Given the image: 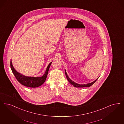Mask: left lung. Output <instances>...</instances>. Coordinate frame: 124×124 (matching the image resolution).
<instances>
[{
    "label": "left lung",
    "mask_w": 124,
    "mask_h": 124,
    "mask_svg": "<svg viewBox=\"0 0 124 124\" xmlns=\"http://www.w3.org/2000/svg\"><path fill=\"white\" fill-rule=\"evenodd\" d=\"M65 76H66V77L67 78V79L68 80V81H69L70 83L71 84H72V85H73L75 87H77V88H83V87H90L92 85L94 84V83L96 81V80H97V79L98 78H97L95 80V81H94V82L91 83H89V84H77L76 83H75L74 82H73V81H72L69 78V77H68V76L67 74V73L66 72V70H65Z\"/></svg>",
    "instance_id": "8db88e82"
}]
</instances>
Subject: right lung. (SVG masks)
Here are the masks:
<instances>
[{
	"label": "right lung",
	"mask_w": 124,
	"mask_h": 124,
	"mask_svg": "<svg viewBox=\"0 0 124 124\" xmlns=\"http://www.w3.org/2000/svg\"><path fill=\"white\" fill-rule=\"evenodd\" d=\"M52 62H51L47 66L44 75L40 77H26L23 75L21 74L19 72L16 71V70L14 69L12 64L11 60H10V68L13 74L15 76V78L21 84L28 87L36 88V87L40 86V85L44 84L46 78L47 74L48 72V70L49 69L50 66L52 64Z\"/></svg>",
	"instance_id": "1"
}]
</instances>
